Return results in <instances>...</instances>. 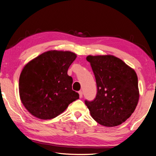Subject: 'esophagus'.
<instances>
[{"label":"esophagus","instance_id":"esophagus-1","mask_svg":"<svg viewBox=\"0 0 156 156\" xmlns=\"http://www.w3.org/2000/svg\"><path fill=\"white\" fill-rule=\"evenodd\" d=\"M78 93H79V97H80V98H82V94H83V93H82V91H81V90H80L78 92Z\"/></svg>","mask_w":156,"mask_h":156}]
</instances>
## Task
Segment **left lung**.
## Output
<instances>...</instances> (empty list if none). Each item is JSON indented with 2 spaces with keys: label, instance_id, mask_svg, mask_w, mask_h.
<instances>
[{
  "label": "left lung",
  "instance_id": "1",
  "mask_svg": "<svg viewBox=\"0 0 156 156\" xmlns=\"http://www.w3.org/2000/svg\"><path fill=\"white\" fill-rule=\"evenodd\" d=\"M95 76L97 93L93 101H85L91 116L106 127L120 125L138 104V78L135 70L112 55H88Z\"/></svg>",
  "mask_w": 156,
  "mask_h": 156
}]
</instances>
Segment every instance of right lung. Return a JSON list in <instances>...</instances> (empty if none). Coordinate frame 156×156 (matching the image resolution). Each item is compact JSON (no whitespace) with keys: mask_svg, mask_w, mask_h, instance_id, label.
Listing matches in <instances>:
<instances>
[{"mask_svg":"<svg viewBox=\"0 0 156 156\" xmlns=\"http://www.w3.org/2000/svg\"><path fill=\"white\" fill-rule=\"evenodd\" d=\"M76 54L51 50L26 63L21 72L19 93L21 101L34 116L50 120L63 113L79 99L72 90V78L68 75Z\"/></svg>","mask_w":156,"mask_h":156,"instance_id":"obj_1","label":"right lung"}]
</instances>
